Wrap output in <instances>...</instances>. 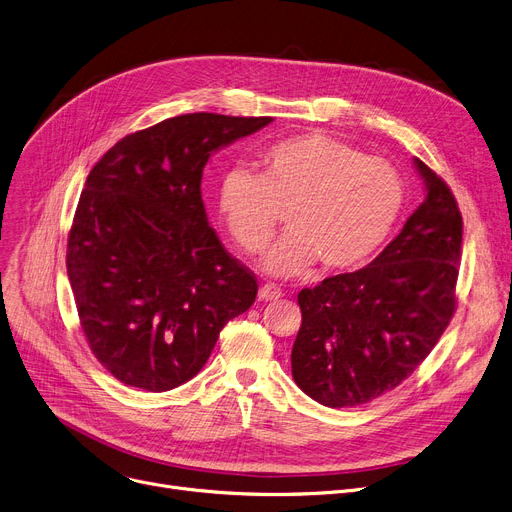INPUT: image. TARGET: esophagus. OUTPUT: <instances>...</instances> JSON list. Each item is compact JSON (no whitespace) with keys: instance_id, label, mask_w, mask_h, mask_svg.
<instances>
[{"instance_id":"esophagus-1","label":"esophagus","mask_w":512,"mask_h":512,"mask_svg":"<svg viewBox=\"0 0 512 512\" xmlns=\"http://www.w3.org/2000/svg\"><path fill=\"white\" fill-rule=\"evenodd\" d=\"M258 297L262 299V302H275V299L283 297V291L275 283H264L258 291Z\"/></svg>"}]
</instances>
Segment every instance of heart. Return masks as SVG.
Returning a JSON list of instances; mask_svg holds the SVG:
<instances>
[{
	"mask_svg": "<svg viewBox=\"0 0 512 512\" xmlns=\"http://www.w3.org/2000/svg\"><path fill=\"white\" fill-rule=\"evenodd\" d=\"M403 202L393 165L314 132L264 148L260 173L233 167L219 184L221 217L246 252L270 244L285 210L289 231L262 260L277 277L302 275L316 260L324 270L366 262L393 231Z\"/></svg>",
	"mask_w": 512,
	"mask_h": 512,
	"instance_id": "1",
	"label": "heart"
}]
</instances>
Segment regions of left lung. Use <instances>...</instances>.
Returning <instances> with one entry per match:
<instances>
[{"label": "left lung", "instance_id": "1", "mask_svg": "<svg viewBox=\"0 0 512 512\" xmlns=\"http://www.w3.org/2000/svg\"><path fill=\"white\" fill-rule=\"evenodd\" d=\"M413 163L426 200L393 242L355 273L297 293L291 374L320 405L355 407L397 388L455 314L463 219L444 179Z\"/></svg>", "mask_w": 512, "mask_h": 512}]
</instances>
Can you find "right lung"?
I'll return each instance as SVG.
<instances>
[{
	"label": "right lung",
	"instance_id": "1",
	"mask_svg": "<svg viewBox=\"0 0 512 512\" xmlns=\"http://www.w3.org/2000/svg\"><path fill=\"white\" fill-rule=\"evenodd\" d=\"M270 122L177 115L122 138L88 173L68 279L90 351L119 382L148 393L188 382L254 304L256 277L208 225L200 184L210 155Z\"/></svg>",
	"mask_w": 512,
	"mask_h": 512
}]
</instances>
